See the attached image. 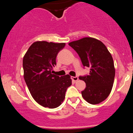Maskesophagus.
Segmentation results:
<instances>
[{"instance_id":"1","label":"esophagus","mask_w":133,"mask_h":133,"mask_svg":"<svg viewBox=\"0 0 133 133\" xmlns=\"http://www.w3.org/2000/svg\"><path fill=\"white\" fill-rule=\"evenodd\" d=\"M71 79H72V80L74 82H77V81H78V79H79L78 77H77V76H76V77H74V76H72V77H71Z\"/></svg>"}]
</instances>
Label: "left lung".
<instances>
[{"label":"left lung","instance_id":"obj_1","mask_svg":"<svg viewBox=\"0 0 133 133\" xmlns=\"http://www.w3.org/2000/svg\"><path fill=\"white\" fill-rule=\"evenodd\" d=\"M69 45L79 54L82 65L90 68L89 75L79 77L86 85L82 97L91 104L101 103L113 86L115 68L111 53L101 41L93 37L82 38Z\"/></svg>","mask_w":133,"mask_h":133}]
</instances>
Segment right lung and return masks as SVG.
<instances>
[{"label":"right lung","instance_id":"1","mask_svg":"<svg viewBox=\"0 0 133 133\" xmlns=\"http://www.w3.org/2000/svg\"><path fill=\"white\" fill-rule=\"evenodd\" d=\"M65 43L36 41L23 57L24 78L34 99L45 108H57L72 84L69 74L62 77L52 74L56 56Z\"/></svg>","mask_w":133,"mask_h":133}]
</instances>
